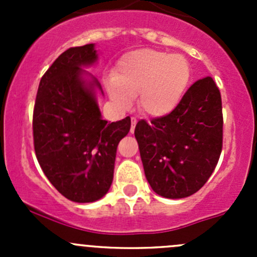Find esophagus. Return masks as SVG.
Masks as SVG:
<instances>
[{"label": "esophagus", "mask_w": 257, "mask_h": 257, "mask_svg": "<svg viewBox=\"0 0 257 257\" xmlns=\"http://www.w3.org/2000/svg\"><path fill=\"white\" fill-rule=\"evenodd\" d=\"M131 121H132V129H131V132H132V133H133V132H134V129H136L137 121H138V120H137V118H136V116H132V118H131Z\"/></svg>", "instance_id": "1"}]
</instances>
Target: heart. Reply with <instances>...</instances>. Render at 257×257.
Listing matches in <instances>:
<instances>
[{"mask_svg":"<svg viewBox=\"0 0 257 257\" xmlns=\"http://www.w3.org/2000/svg\"><path fill=\"white\" fill-rule=\"evenodd\" d=\"M190 79V63L181 54L139 49L118 62L107 89L119 109H128L132 98L138 97L145 114L162 118L177 109Z\"/></svg>","mask_w":257,"mask_h":257,"instance_id":"b5f03b06","label":"heart"}]
</instances>
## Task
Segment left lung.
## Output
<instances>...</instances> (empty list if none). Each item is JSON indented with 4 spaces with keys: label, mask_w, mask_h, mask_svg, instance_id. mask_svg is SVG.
<instances>
[{
    "label": "left lung",
    "mask_w": 257,
    "mask_h": 257,
    "mask_svg": "<svg viewBox=\"0 0 257 257\" xmlns=\"http://www.w3.org/2000/svg\"><path fill=\"white\" fill-rule=\"evenodd\" d=\"M221 95L211 77L186 90L177 109L136 125L148 183L160 196L195 194L214 172L222 149Z\"/></svg>",
    "instance_id": "left-lung-1"
}]
</instances>
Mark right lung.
Instances as JSON below:
<instances>
[{"mask_svg": "<svg viewBox=\"0 0 257 257\" xmlns=\"http://www.w3.org/2000/svg\"><path fill=\"white\" fill-rule=\"evenodd\" d=\"M97 58L93 43L64 51L41 78L33 109L38 163L52 185L76 203H93L108 193L116 147L131 129L129 116L102 119L95 97L102 87L82 69Z\"/></svg>", "mask_w": 257, "mask_h": 257, "instance_id": "1", "label": "right lung"}]
</instances>
